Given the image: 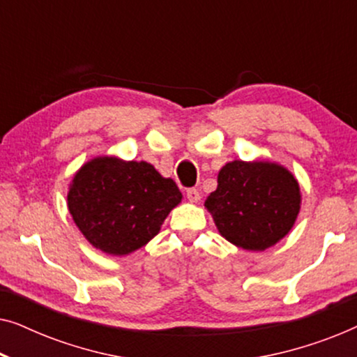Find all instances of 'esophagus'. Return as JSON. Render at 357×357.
<instances>
[{"label":"esophagus","mask_w":357,"mask_h":357,"mask_svg":"<svg viewBox=\"0 0 357 357\" xmlns=\"http://www.w3.org/2000/svg\"><path fill=\"white\" fill-rule=\"evenodd\" d=\"M187 198H188V202H192V203H198L199 202V192L197 188H188L187 190Z\"/></svg>","instance_id":"34e87169"}]
</instances>
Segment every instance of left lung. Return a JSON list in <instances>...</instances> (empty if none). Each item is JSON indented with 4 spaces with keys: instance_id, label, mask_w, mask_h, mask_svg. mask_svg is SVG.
<instances>
[{
    "instance_id": "8db88e82",
    "label": "left lung",
    "mask_w": 357,
    "mask_h": 357,
    "mask_svg": "<svg viewBox=\"0 0 357 357\" xmlns=\"http://www.w3.org/2000/svg\"><path fill=\"white\" fill-rule=\"evenodd\" d=\"M204 206L224 238L245 250L261 252L294 226L301 188L280 164L232 160L219 170L218 188Z\"/></svg>"
}]
</instances>
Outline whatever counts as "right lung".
I'll list each match as a JSON object with an SVG mask.
<instances>
[{"instance_id":"1","label":"right lung","mask_w":357,"mask_h":357,"mask_svg":"<svg viewBox=\"0 0 357 357\" xmlns=\"http://www.w3.org/2000/svg\"><path fill=\"white\" fill-rule=\"evenodd\" d=\"M182 202L172 178L153 165L96 158L77 170L68 209L87 241L109 255H128L158 236L164 219Z\"/></svg>"}]
</instances>
